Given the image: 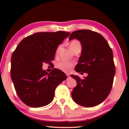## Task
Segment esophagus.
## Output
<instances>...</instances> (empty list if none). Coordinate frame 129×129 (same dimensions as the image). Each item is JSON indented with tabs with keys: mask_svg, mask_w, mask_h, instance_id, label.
Masks as SVG:
<instances>
[{
	"mask_svg": "<svg viewBox=\"0 0 129 129\" xmlns=\"http://www.w3.org/2000/svg\"><path fill=\"white\" fill-rule=\"evenodd\" d=\"M66 75H67V76L68 77H69V73H66Z\"/></svg>",
	"mask_w": 129,
	"mask_h": 129,
	"instance_id": "1",
	"label": "esophagus"
}]
</instances>
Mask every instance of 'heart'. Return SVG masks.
<instances>
[{"label":"heart","mask_w":129,"mask_h":129,"mask_svg":"<svg viewBox=\"0 0 129 129\" xmlns=\"http://www.w3.org/2000/svg\"><path fill=\"white\" fill-rule=\"evenodd\" d=\"M70 48L72 50V51H75V50L78 48H81V44L79 41H76V40H73L72 42L70 43L69 44ZM60 46L57 47L56 51V54H57L59 53L60 49ZM73 63L70 62H66V61H60L57 62L56 64V67L57 69L60 70L64 72H69L70 70L73 68Z\"/></svg>","instance_id":"obj_1"}]
</instances>
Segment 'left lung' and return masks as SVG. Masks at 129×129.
Instances as JSON below:
<instances>
[{
  "instance_id": "8db88e82",
  "label": "left lung",
  "mask_w": 129,
  "mask_h": 129,
  "mask_svg": "<svg viewBox=\"0 0 129 129\" xmlns=\"http://www.w3.org/2000/svg\"><path fill=\"white\" fill-rule=\"evenodd\" d=\"M75 38L81 42L82 48L75 70L88 76L81 79L71 75L77 82L72 96L80 106L94 107L106 100L112 90L115 74L113 52L107 41L97 32L79 29L72 33L69 39Z\"/></svg>"
}]
</instances>
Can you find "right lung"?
<instances>
[{"label":"right lung","mask_w":129,"mask_h":129,"mask_svg":"<svg viewBox=\"0 0 129 129\" xmlns=\"http://www.w3.org/2000/svg\"><path fill=\"white\" fill-rule=\"evenodd\" d=\"M64 31L39 32L26 37L13 51L11 77L20 100L31 107L48 105L54 96L56 87L67 79L61 70L49 73L43 70L45 62L51 64L57 45L69 36Z\"/></svg>","instance_id":"1"}]
</instances>
